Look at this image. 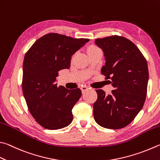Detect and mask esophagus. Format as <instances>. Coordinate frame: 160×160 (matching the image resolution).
<instances>
[{
	"label": "esophagus",
	"mask_w": 160,
	"mask_h": 160,
	"mask_svg": "<svg viewBox=\"0 0 160 160\" xmlns=\"http://www.w3.org/2000/svg\"><path fill=\"white\" fill-rule=\"evenodd\" d=\"M80 89H81V91H82V94H84V93H85L87 90H88V87H85V86L81 87Z\"/></svg>",
	"instance_id": "1"
}]
</instances>
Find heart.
Segmentation results:
<instances>
[{"mask_svg":"<svg viewBox=\"0 0 160 160\" xmlns=\"http://www.w3.org/2000/svg\"><path fill=\"white\" fill-rule=\"evenodd\" d=\"M98 49H99V48H98V47H97V46H96V45H89V47L88 48V54H91V53H92V52H94L95 51L98 50Z\"/></svg>","mask_w":160,"mask_h":160,"instance_id":"b5f03b06","label":"heart"}]
</instances>
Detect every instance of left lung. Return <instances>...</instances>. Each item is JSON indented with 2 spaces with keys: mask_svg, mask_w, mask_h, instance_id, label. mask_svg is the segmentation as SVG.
Returning a JSON list of instances; mask_svg holds the SVG:
<instances>
[{
  "mask_svg": "<svg viewBox=\"0 0 160 160\" xmlns=\"http://www.w3.org/2000/svg\"><path fill=\"white\" fill-rule=\"evenodd\" d=\"M95 43L106 58L101 74L110 79L115 89L110 95L96 90L94 120L104 128H124L134 120L146 101L149 77L146 59L134 43L123 36L97 38Z\"/></svg>",
  "mask_w": 160,
  "mask_h": 160,
  "instance_id": "8db88e82",
  "label": "left lung"
}]
</instances>
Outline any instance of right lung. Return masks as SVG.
<instances>
[{"label": "right lung", "mask_w": 160, "mask_h": 160, "mask_svg": "<svg viewBox=\"0 0 160 160\" xmlns=\"http://www.w3.org/2000/svg\"><path fill=\"white\" fill-rule=\"evenodd\" d=\"M89 40L50 33L37 40L26 53L23 94L31 115L44 128L62 129L71 123L72 109L81 90L58 87L55 81L59 71L70 68L72 55Z\"/></svg>", "instance_id": "obj_1"}]
</instances>
